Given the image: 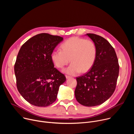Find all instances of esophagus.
<instances>
[{
    "instance_id": "obj_1",
    "label": "esophagus",
    "mask_w": 134,
    "mask_h": 134,
    "mask_svg": "<svg viewBox=\"0 0 134 134\" xmlns=\"http://www.w3.org/2000/svg\"><path fill=\"white\" fill-rule=\"evenodd\" d=\"M66 79H69V78H71V77L70 76H68V75H66Z\"/></svg>"
}]
</instances>
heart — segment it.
<instances>
[{
    "label": "heart",
    "instance_id": "heart-1",
    "mask_svg": "<svg viewBox=\"0 0 134 134\" xmlns=\"http://www.w3.org/2000/svg\"><path fill=\"white\" fill-rule=\"evenodd\" d=\"M61 50H54L51 58L54 65L63 68L70 62L72 63L64 70L70 75H75L81 71L85 72L93 66L97 55V48L95 43L88 39L71 37L63 42Z\"/></svg>",
    "mask_w": 134,
    "mask_h": 134
}]
</instances>
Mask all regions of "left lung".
<instances>
[{"label": "left lung", "mask_w": 134, "mask_h": 134, "mask_svg": "<svg viewBox=\"0 0 134 134\" xmlns=\"http://www.w3.org/2000/svg\"><path fill=\"white\" fill-rule=\"evenodd\" d=\"M87 35L97 46L96 60L91 69L76 77V100L82 105L94 107L107 101L116 87L119 65L113 47L104 37L95 34Z\"/></svg>", "instance_id": "left-lung-1"}]
</instances>
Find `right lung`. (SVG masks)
Returning <instances> with one entry per match:
<instances>
[{
  "label": "right lung",
  "mask_w": 134,
  "mask_h": 134,
  "mask_svg": "<svg viewBox=\"0 0 134 134\" xmlns=\"http://www.w3.org/2000/svg\"><path fill=\"white\" fill-rule=\"evenodd\" d=\"M63 37L38 34L29 39L19 51L14 65L17 90L23 98L36 107H47L57 99L64 74L54 67L51 54Z\"/></svg>",
  "instance_id": "1"
}]
</instances>
